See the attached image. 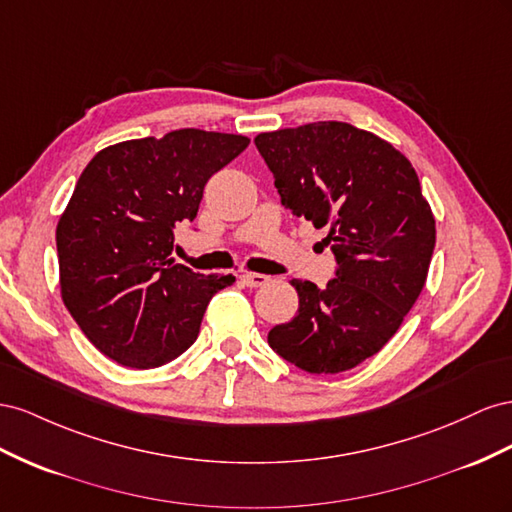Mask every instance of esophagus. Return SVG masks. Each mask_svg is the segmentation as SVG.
I'll use <instances>...</instances> for the list:
<instances>
[{"instance_id":"34e87169","label":"esophagus","mask_w":512,"mask_h":512,"mask_svg":"<svg viewBox=\"0 0 512 512\" xmlns=\"http://www.w3.org/2000/svg\"><path fill=\"white\" fill-rule=\"evenodd\" d=\"M268 281H270V276H266V274H257V272H244V274H240V283L244 287H251V289L264 287Z\"/></svg>"}]
</instances>
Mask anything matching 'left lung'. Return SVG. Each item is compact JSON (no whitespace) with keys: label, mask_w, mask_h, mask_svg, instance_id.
Masks as SVG:
<instances>
[{"label":"left lung","mask_w":512,"mask_h":512,"mask_svg":"<svg viewBox=\"0 0 512 512\" xmlns=\"http://www.w3.org/2000/svg\"><path fill=\"white\" fill-rule=\"evenodd\" d=\"M285 206L326 227L337 257L326 287L294 279L300 306L268 332L298 369L334 375L375 356L427 283L435 218L418 175L392 143L347 122H313L255 137Z\"/></svg>","instance_id":"1"}]
</instances>
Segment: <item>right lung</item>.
<instances>
[{
  "instance_id": "obj_1",
  "label": "right lung",
  "mask_w": 512,
  "mask_h": 512,
  "mask_svg": "<svg viewBox=\"0 0 512 512\" xmlns=\"http://www.w3.org/2000/svg\"><path fill=\"white\" fill-rule=\"evenodd\" d=\"M251 143L182 128L100 150L57 221L60 294L90 343L130 369H154L191 347L214 294L233 276L171 257L173 229L195 221L203 188Z\"/></svg>"
}]
</instances>
